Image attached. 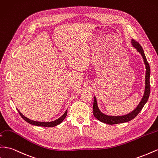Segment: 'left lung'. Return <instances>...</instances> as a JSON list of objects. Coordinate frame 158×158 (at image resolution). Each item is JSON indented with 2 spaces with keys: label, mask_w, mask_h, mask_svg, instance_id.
<instances>
[{
  "label": "left lung",
  "mask_w": 158,
  "mask_h": 158,
  "mask_svg": "<svg viewBox=\"0 0 158 158\" xmlns=\"http://www.w3.org/2000/svg\"><path fill=\"white\" fill-rule=\"evenodd\" d=\"M131 45L133 46L138 52L142 55V56L143 59V62L146 66V80H145V90L144 94L142 99L141 102H139V104L137 107L135 108L134 110L132 111L131 112L129 113L128 114L124 115V116H108V115H106L104 113H102L100 110L98 106L97 100L95 96H94V104H93V114L94 117L98 119L99 121L107 123V124H117V123H121L127 122L131 120H133L134 118L137 116V115L139 113L146 104V102H148V100L149 98L150 94V67L149 65V63L148 62V60L146 59V56L143 52V50L140 44L138 42H136L134 39L131 40Z\"/></svg>",
  "instance_id": "left-lung-1"
}]
</instances>
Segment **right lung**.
I'll use <instances>...</instances> for the list:
<instances>
[{"label":"right lung","mask_w":158,"mask_h":158,"mask_svg":"<svg viewBox=\"0 0 158 158\" xmlns=\"http://www.w3.org/2000/svg\"><path fill=\"white\" fill-rule=\"evenodd\" d=\"M17 110H18V112L20 114V116L22 117L24 119V120L26 122H27L28 123H31V124L34 125V126H42V127H54V126H56L60 124V123L62 122V121L64 120V118L66 117V115H67V110H66V112H64V114L61 117H60L59 118L56 119V120H54V121H52V122H37V121H34V120H30L29 118H28L25 116H24V115L22 113H21L18 109H17Z\"/></svg>","instance_id":"right-lung-1"}]
</instances>
